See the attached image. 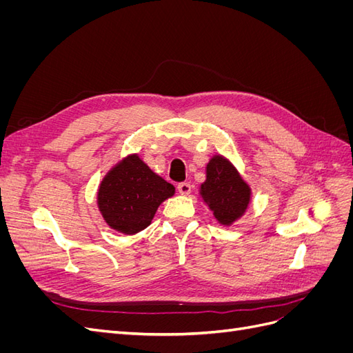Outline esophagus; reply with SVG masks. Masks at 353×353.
Returning a JSON list of instances; mask_svg holds the SVG:
<instances>
[{
  "mask_svg": "<svg viewBox=\"0 0 353 353\" xmlns=\"http://www.w3.org/2000/svg\"><path fill=\"white\" fill-rule=\"evenodd\" d=\"M178 191H179V194L188 196L191 191V185L188 183H181V184H178Z\"/></svg>",
  "mask_w": 353,
  "mask_h": 353,
  "instance_id": "34e87169",
  "label": "esophagus"
}]
</instances>
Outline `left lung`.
<instances>
[{
  "instance_id": "obj_1",
  "label": "left lung",
  "mask_w": 353,
  "mask_h": 353,
  "mask_svg": "<svg viewBox=\"0 0 353 353\" xmlns=\"http://www.w3.org/2000/svg\"><path fill=\"white\" fill-rule=\"evenodd\" d=\"M199 197L219 225L231 227L248 212L252 187L231 159L216 153L206 163V179L200 184Z\"/></svg>"
}]
</instances>
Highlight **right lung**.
I'll return each instance as SVG.
<instances>
[{"label": "right lung", "instance_id": "obj_1", "mask_svg": "<svg viewBox=\"0 0 353 353\" xmlns=\"http://www.w3.org/2000/svg\"><path fill=\"white\" fill-rule=\"evenodd\" d=\"M175 187L150 169L138 153L122 157L105 172L97 190V208L108 227L134 234L150 225L159 206Z\"/></svg>", "mask_w": 353, "mask_h": 353}]
</instances>
